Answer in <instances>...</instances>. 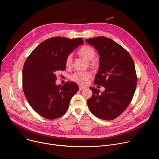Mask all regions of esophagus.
<instances>
[{"label": "esophagus", "mask_w": 159, "mask_h": 159, "mask_svg": "<svg viewBox=\"0 0 159 159\" xmlns=\"http://www.w3.org/2000/svg\"><path fill=\"white\" fill-rule=\"evenodd\" d=\"M85 87H83V86H81V85H79V90H82L84 89H85Z\"/></svg>", "instance_id": "34e87169"}]
</instances>
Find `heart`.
<instances>
[{
  "label": "heart",
  "mask_w": 159,
  "mask_h": 159,
  "mask_svg": "<svg viewBox=\"0 0 159 159\" xmlns=\"http://www.w3.org/2000/svg\"><path fill=\"white\" fill-rule=\"evenodd\" d=\"M79 55L85 60L90 61L94 58L96 56V52L94 50L88 45H85L79 52ZM72 63V55H69L67 57L65 64L66 66H70ZM92 75L89 72H77L72 75L71 79L73 81L81 84L85 85L87 84L89 79L91 77Z\"/></svg>",
  "instance_id": "obj_1"
}]
</instances>
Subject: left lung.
Returning a JSON list of instances; mask_svg holds the SVG:
<instances>
[{"mask_svg": "<svg viewBox=\"0 0 159 159\" xmlns=\"http://www.w3.org/2000/svg\"><path fill=\"white\" fill-rule=\"evenodd\" d=\"M85 41L98 51L99 68L94 84L104 87H90L93 96L87 100L89 109L104 120L116 118L127 108L133 97L137 84L133 60L121 45L104 36L86 39Z\"/></svg>", "mask_w": 159, "mask_h": 159, "instance_id": "1", "label": "left lung"}]
</instances>
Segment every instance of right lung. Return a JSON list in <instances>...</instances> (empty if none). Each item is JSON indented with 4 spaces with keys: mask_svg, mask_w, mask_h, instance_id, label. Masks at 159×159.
<instances>
[{
    "mask_svg": "<svg viewBox=\"0 0 159 159\" xmlns=\"http://www.w3.org/2000/svg\"><path fill=\"white\" fill-rule=\"evenodd\" d=\"M84 44L80 38L53 37L41 43L27 58L22 69L24 93L31 107L43 118L63 116L79 90L74 82L57 85L55 73L66 69L67 57Z\"/></svg>",
    "mask_w": 159,
    "mask_h": 159,
    "instance_id": "right-lung-1",
    "label": "right lung"
}]
</instances>
